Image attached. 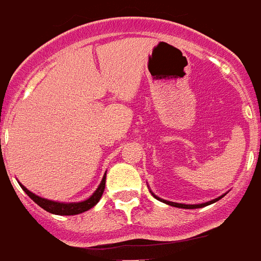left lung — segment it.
Returning <instances> with one entry per match:
<instances>
[{
	"mask_svg": "<svg viewBox=\"0 0 261 261\" xmlns=\"http://www.w3.org/2000/svg\"><path fill=\"white\" fill-rule=\"evenodd\" d=\"M154 198L155 199H159V200H161L160 198H157L154 195ZM222 198V196H221ZM221 198L218 199H214V200H210V202H207V203H202V204H181V203H173V202H167V200H163V202H165L167 204H169V206H173V207H180V208H200V207H204L207 206V204H211V203H214L217 202V200H219Z\"/></svg>",
	"mask_w": 261,
	"mask_h": 261,
	"instance_id": "8db88e82",
	"label": "left lung"
}]
</instances>
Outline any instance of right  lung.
Instances as JSON below:
<instances>
[{"label":"right lung","instance_id":"1","mask_svg":"<svg viewBox=\"0 0 261 261\" xmlns=\"http://www.w3.org/2000/svg\"><path fill=\"white\" fill-rule=\"evenodd\" d=\"M21 186V184H20ZM21 188L24 190L28 196H30L32 200H34L36 204L42 207L43 210L48 211L51 214H57V215H75V214H81L84 211H88L89 208L94 206V204H97V202L101 199L102 192H104V188H106V176L102 177L101 182H100V186L96 191H94V194L90 196L89 199L87 200H84V202L80 203H58V202H53V200H47V199L39 198L35 194H32L31 191H28L24 186H21Z\"/></svg>","mask_w":261,"mask_h":261}]
</instances>
